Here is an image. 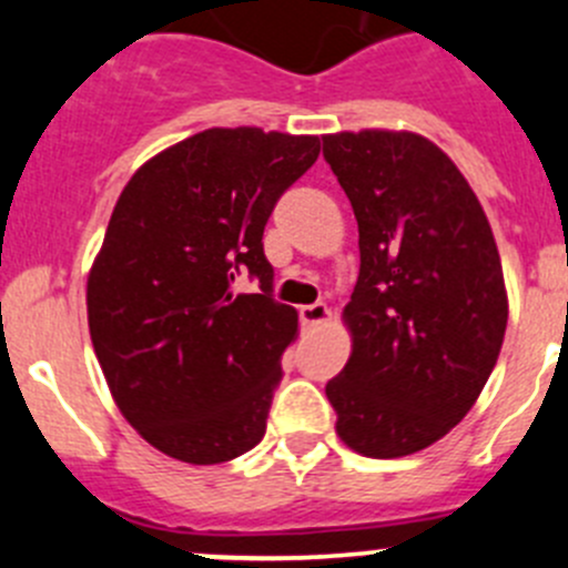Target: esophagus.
<instances>
[{"label":"esophagus","instance_id":"1","mask_svg":"<svg viewBox=\"0 0 568 568\" xmlns=\"http://www.w3.org/2000/svg\"><path fill=\"white\" fill-rule=\"evenodd\" d=\"M302 321H305L307 326H318V324H326V321L332 318V311L324 305V302H316V305H305L300 311Z\"/></svg>","mask_w":568,"mask_h":568}]
</instances>
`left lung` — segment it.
I'll use <instances>...</instances> for the list:
<instances>
[{
	"mask_svg": "<svg viewBox=\"0 0 568 568\" xmlns=\"http://www.w3.org/2000/svg\"><path fill=\"white\" fill-rule=\"evenodd\" d=\"M359 227L343 321L352 357L326 382L337 437L374 459L437 443L473 409L508 324L500 252L454 162L412 131L326 134Z\"/></svg>",
	"mask_w": 568,
	"mask_h": 568,
	"instance_id": "8db88e82",
	"label": "left lung"
}]
</instances>
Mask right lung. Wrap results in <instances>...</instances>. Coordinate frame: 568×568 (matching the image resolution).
Returning <instances> with one entry per match:
<instances>
[{
  "instance_id": "right-lung-1",
  "label": "right lung",
  "mask_w": 568,
  "mask_h": 568,
  "mask_svg": "<svg viewBox=\"0 0 568 568\" xmlns=\"http://www.w3.org/2000/svg\"><path fill=\"white\" fill-rule=\"evenodd\" d=\"M318 136L209 129L142 164L88 277V324L114 404L142 439L220 464L266 434L294 307L272 300L263 227ZM247 271L261 295H233Z\"/></svg>"
}]
</instances>
